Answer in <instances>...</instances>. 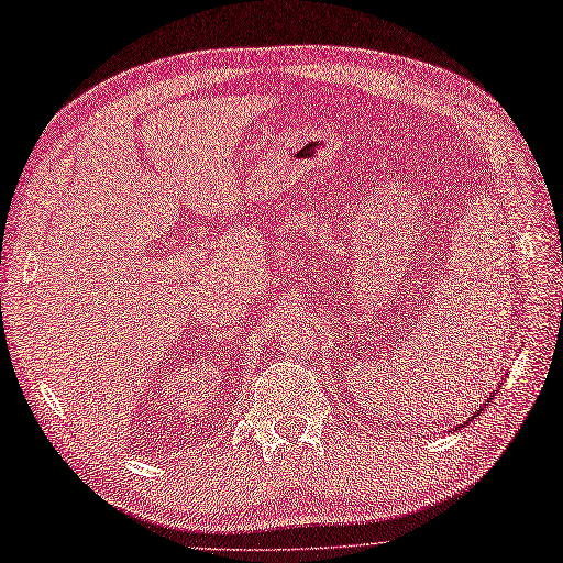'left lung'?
Segmentation results:
<instances>
[{
    "label": "left lung",
    "instance_id": "8db88e82",
    "mask_svg": "<svg viewBox=\"0 0 563 563\" xmlns=\"http://www.w3.org/2000/svg\"><path fill=\"white\" fill-rule=\"evenodd\" d=\"M488 400H494V395H488V397H486V400H484V402H482V405H479V409H477V411H475V413H473V419H475V416H479V413H482V411H484V409H486V402H488ZM473 419H467V421H473ZM467 421H465V423H467ZM465 423H461V426H456V430H459V428H463V426H465Z\"/></svg>",
    "mask_w": 563,
    "mask_h": 563
}]
</instances>
